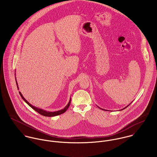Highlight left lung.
I'll return each instance as SVG.
<instances>
[{
    "label": "left lung",
    "mask_w": 157,
    "mask_h": 157,
    "mask_svg": "<svg viewBox=\"0 0 157 157\" xmlns=\"http://www.w3.org/2000/svg\"><path fill=\"white\" fill-rule=\"evenodd\" d=\"M131 103H132V102H131ZM131 103H130V104H131ZM130 104H129V105H130ZM129 105H128V106H126V107H125V108H123V109H120V110H119V111H122V110H123V109H125V108H127V107H128V106H129ZM98 108H100V107H98ZM100 109H102V110H105V111H108V110H106V109H102V108H100Z\"/></svg>",
    "instance_id": "8db88e82"
}]
</instances>
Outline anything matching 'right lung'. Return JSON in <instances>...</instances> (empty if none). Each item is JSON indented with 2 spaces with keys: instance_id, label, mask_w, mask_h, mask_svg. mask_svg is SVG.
I'll return each instance as SVG.
<instances>
[{
  "instance_id": "add662e5",
  "label": "right lung",
  "mask_w": 157,
  "mask_h": 157,
  "mask_svg": "<svg viewBox=\"0 0 157 157\" xmlns=\"http://www.w3.org/2000/svg\"><path fill=\"white\" fill-rule=\"evenodd\" d=\"M15 75H16V72H15ZM16 78V82L17 87V89L19 90V86H18V84H17V80H16V78ZM19 94H20L21 97L22 98L23 100L31 108H33V109L34 111H36V112L39 113L40 114H41V115H44V116H45V117H54V116H57V115H60V114H62V113H65V112L67 111V109H68V108H69V105H70V103H71V98H70L69 101L67 105L63 109H61V110H59V111H57L50 112V111H47L44 110V109H42L37 108V107H36V106L32 105L31 104H30V103L23 97V96L22 94V93H21V92H19Z\"/></svg>"
}]
</instances>
